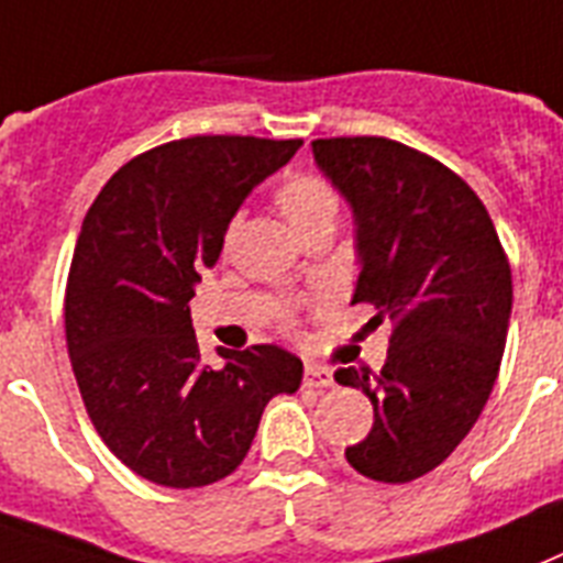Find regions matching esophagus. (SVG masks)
I'll use <instances>...</instances> for the list:
<instances>
[{
    "label": "esophagus",
    "mask_w": 563,
    "mask_h": 563,
    "mask_svg": "<svg viewBox=\"0 0 563 563\" xmlns=\"http://www.w3.org/2000/svg\"><path fill=\"white\" fill-rule=\"evenodd\" d=\"M332 385H335L332 369L323 367V364H306L303 387H314V390H321V387H332Z\"/></svg>",
    "instance_id": "esophagus-1"
}]
</instances>
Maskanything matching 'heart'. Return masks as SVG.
I'll return each instance as SVG.
<instances>
[{
    "label": "heart",
    "mask_w": 563,
    "mask_h": 563,
    "mask_svg": "<svg viewBox=\"0 0 563 563\" xmlns=\"http://www.w3.org/2000/svg\"><path fill=\"white\" fill-rule=\"evenodd\" d=\"M274 202L300 236H309L318 228H335L341 210L335 187L314 173H289L274 190Z\"/></svg>",
    "instance_id": "b5f03b06"
}]
</instances>
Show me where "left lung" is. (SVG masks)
Segmentation results:
<instances>
[{"label": "left lung", "instance_id": "8db88e82", "mask_svg": "<svg viewBox=\"0 0 563 563\" xmlns=\"http://www.w3.org/2000/svg\"><path fill=\"white\" fill-rule=\"evenodd\" d=\"M314 162L355 217L353 303L390 321L385 367L335 382L373 401V431L346 463L378 483L433 472L486 408L504 358L511 268L486 205L454 170L399 141H312Z\"/></svg>", "mask_w": 563, "mask_h": 563}]
</instances>
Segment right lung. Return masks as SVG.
<instances>
[{
    "label": "right lung",
    "mask_w": 563,
    "mask_h": 563,
    "mask_svg": "<svg viewBox=\"0 0 563 563\" xmlns=\"http://www.w3.org/2000/svg\"><path fill=\"white\" fill-rule=\"evenodd\" d=\"M303 141L194 135L109 178L77 236L66 344L95 431L155 486L199 488L245 460L260 416L295 393L303 361L274 344L202 364L190 297L245 196Z\"/></svg>",
    "instance_id": "obj_1"
}]
</instances>
